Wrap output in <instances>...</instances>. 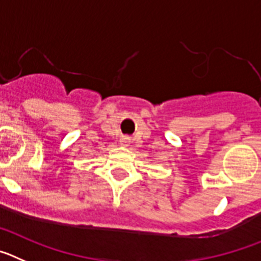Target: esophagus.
<instances>
[{"mask_svg":"<svg viewBox=\"0 0 261 261\" xmlns=\"http://www.w3.org/2000/svg\"><path fill=\"white\" fill-rule=\"evenodd\" d=\"M119 143H121V145H125V147H127V145L130 144V138H127V136H123V138H121Z\"/></svg>","mask_w":261,"mask_h":261,"instance_id":"esophagus-1","label":"esophagus"}]
</instances>
